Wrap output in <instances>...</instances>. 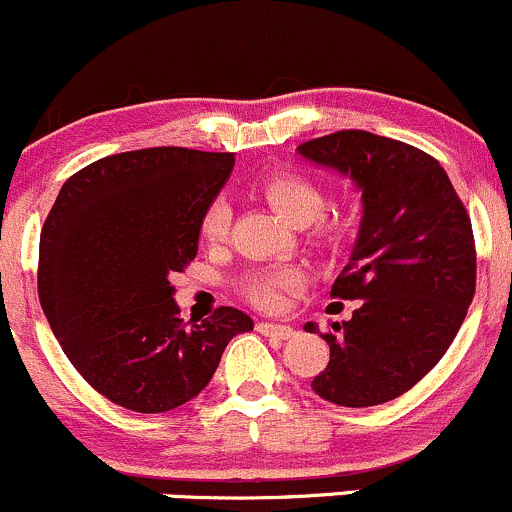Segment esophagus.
<instances>
[{
    "mask_svg": "<svg viewBox=\"0 0 512 512\" xmlns=\"http://www.w3.org/2000/svg\"><path fill=\"white\" fill-rule=\"evenodd\" d=\"M256 330L261 335L266 337H273V340H291V337L295 335V330L291 328V325H281V323H258Z\"/></svg>",
    "mask_w": 512,
    "mask_h": 512,
    "instance_id": "1",
    "label": "esophagus"
}]
</instances>
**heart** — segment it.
I'll return each mask as SVG.
<instances>
[{
    "label": "heart",
    "mask_w": 512,
    "mask_h": 512,
    "mask_svg": "<svg viewBox=\"0 0 512 512\" xmlns=\"http://www.w3.org/2000/svg\"><path fill=\"white\" fill-rule=\"evenodd\" d=\"M263 197L271 202L291 224L305 226L315 221L325 209V192L318 182H313L308 175L295 170L271 172L258 182ZM229 207L221 199L212 202L207 212L202 214L199 221V234L204 241H219L224 239L226 229H229ZM320 239H335L337 226L330 221H320L318 226ZM300 281V273L295 268H263V271H251L241 278L239 291L246 300L256 305V308L273 310L281 305L283 293L293 288Z\"/></svg>",
    "instance_id": "1"
}]
</instances>
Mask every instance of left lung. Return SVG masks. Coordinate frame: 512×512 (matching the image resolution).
<instances>
[{
  "mask_svg": "<svg viewBox=\"0 0 512 512\" xmlns=\"http://www.w3.org/2000/svg\"><path fill=\"white\" fill-rule=\"evenodd\" d=\"M298 152L362 192L360 234L330 291L362 303L323 335L330 362L310 387L340 407L384 404L434 370L466 318L476 293L471 219L444 167L407 142L340 130Z\"/></svg>",
  "mask_w": 512,
  "mask_h": 512,
  "instance_id": "left-lung-1",
  "label": "left lung"
}]
</instances>
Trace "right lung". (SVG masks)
<instances>
[{
    "label": "right lung",
    "instance_id": "1",
    "mask_svg": "<svg viewBox=\"0 0 512 512\" xmlns=\"http://www.w3.org/2000/svg\"><path fill=\"white\" fill-rule=\"evenodd\" d=\"M234 152L150 147L66 179L39 241V300L61 350L118 407L160 414L197 397L221 352L254 320L217 308L179 318L170 276L197 256L199 221Z\"/></svg>",
    "mask_w": 512,
    "mask_h": 512
}]
</instances>
